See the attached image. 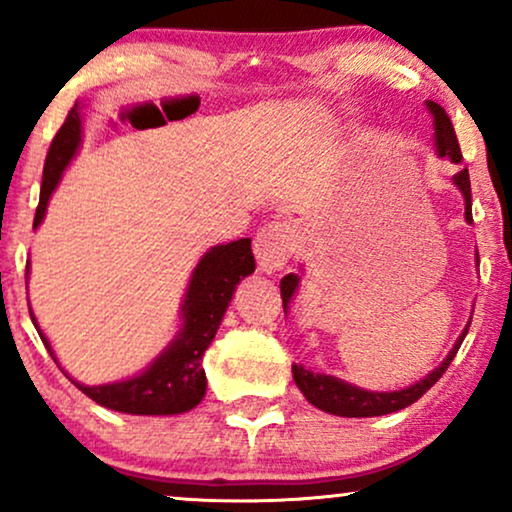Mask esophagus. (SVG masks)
<instances>
[{"instance_id": "esophagus-1", "label": "esophagus", "mask_w": 512, "mask_h": 512, "mask_svg": "<svg viewBox=\"0 0 512 512\" xmlns=\"http://www.w3.org/2000/svg\"><path fill=\"white\" fill-rule=\"evenodd\" d=\"M298 240H301V236H298V228L293 226L291 221L267 223V226L257 233L255 245H252L260 272H279V269L291 260L293 252H296Z\"/></svg>"}]
</instances>
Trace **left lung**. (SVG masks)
Segmentation results:
<instances>
[{
	"label": "left lung",
	"mask_w": 512,
	"mask_h": 512,
	"mask_svg": "<svg viewBox=\"0 0 512 512\" xmlns=\"http://www.w3.org/2000/svg\"><path fill=\"white\" fill-rule=\"evenodd\" d=\"M426 108L431 110L433 115V127H436V151L438 156H448L452 163L462 161V151L460 144H457L455 129H452V122L448 113L440 108L438 103L426 101ZM452 182L457 185V190L462 192L464 197V219L472 223V185H469V170L462 168L452 175ZM298 274H286L281 279V301H284V313L289 310V303L293 298V293L298 289ZM469 327H464V332L457 337L455 346L450 349V354L443 358L438 368H433L431 373L426 375L424 380L419 383L404 387V390H395V392H370L363 390V387H356L351 383H344V380L334 378V375H325V373H313V370L303 368L301 363L293 366V380H296L298 390L303 392L305 399L317 409L327 411V414L334 416H351V419H361V416H383V414H392V411H399L409 404H414L416 399L424 397L426 390H431L433 385L438 383L440 375L448 370V366L455 358L457 349L467 337Z\"/></svg>",
	"instance_id": "obj_1"
}]
</instances>
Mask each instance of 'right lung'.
Segmentation results:
<instances>
[{
	"label": "right lung",
	"instance_id": "right-lung-1",
	"mask_svg": "<svg viewBox=\"0 0 512 512\" xmlns=\"http://www.w3.org/2000/svg\"><path fill=\"white\" fill-rule=\"evenodd\" d=\"M79 144L81 105L76 103L69 110L60 132L52 139L48 158H45L43 187H40V202L38 209H35L33 228H38L40 221H43L52 192H55L64 168L69 166ZM252 272H255V257H252L250 238H240L228 245L211 248L192 272L185 301H182L180 332L154 358L149 368L134 375V378L120 380V383L81 385L76 380H72V383L96 404L122 411V414L170 416L195 409L202 402L204 392H207V375H204L202 368L204 351L209 349L211 339L216 337L223 313H226L240 279H245ZM31 320L40 339H43L45 349L55 358V351H52L48 337L40 332L33 313Z\"/></svg>",
	"mask_w": 512,
	"mask_h": 512
}]
</instances>
